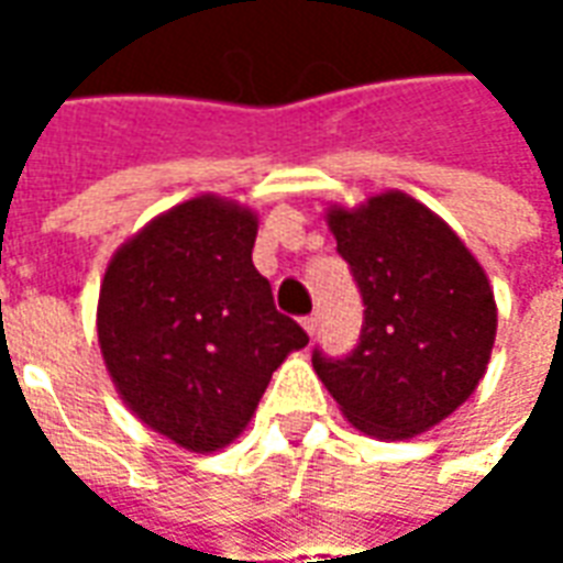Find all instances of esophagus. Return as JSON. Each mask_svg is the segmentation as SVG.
Returning <instances> with one entry per match:
<instances>
[{"instance_id": "esophagus-1", "label": "esophagus", "mask_w": 563, "mask_h": 563, "mask_svg": "<svg viewBox=\"0 0 563 563\" xmlns=\"http://www.w3.org/2000/svg\"><path fill=\"white\" fill-rule=\"evenodd\" d=\"M301 322H305L307 334H317V329H319V313H310V317H305V319H301Z\"/></svg>"}]
</instances>
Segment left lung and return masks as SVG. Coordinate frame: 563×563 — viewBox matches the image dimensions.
Listing matches in <instances>:
<instances>
[{
  "label": "left lung",
  "mask_w": 563,
  "mask_h": 563,
  "mask_svg": "<svg viewBox=\"0 0 563 563\" xmlns=\"http://www.w3.org/2000/svg\"><path fill=\"white\" fill-rule=\"evenodd\" d=\"M329 225L365 322L346 355L317 346L313 367L358 431L422 434L483 379L497 329L488 277L459 234L404 192L329 210Z\"/></svg>",
  "instance_id": "obj_1"
}]
</instances>
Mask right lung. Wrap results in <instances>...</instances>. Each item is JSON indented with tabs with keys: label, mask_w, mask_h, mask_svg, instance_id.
Returning a JSON list of instances; mask_svg holds the SVG:
<instances>
[{
	"label": "right lung",
	"mask_w": 563,
	"mask_h": 563,
	"mask_svg": "<svg viewBox=\"0 0 563 563\" xmlns=\"http://www.w3.org/2000/svg\"><path fill=\"white\" fill-rule=\"evenodd\" d=\"M253 244L250 210L201 196L156 217L104 271L108 374L141 422L192 452L232 443L271 374L310 341L274 307Z\"/></svg>",
	"instance_id": "add662e5"
}]
</instances>
